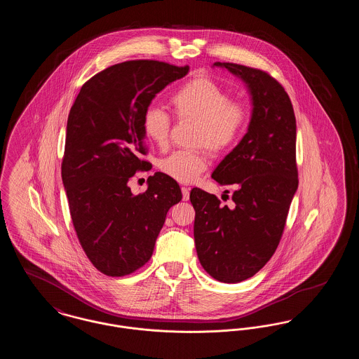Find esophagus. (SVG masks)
Returning <instances> with one entry per match:
<instances>
[{
    "mask_svg": "<svg viewBox=\"0 0 359 359\" xmlns=\"http://www.w3.org/2000/svg\"><path fill=\"white\" fill-rule=\"evenodd\" d=\"M189 191H191V188L189 187H186V186H183V187H182L183 201H188V199H189Z\"/></svg>",
    "mask_w": 359,
    "mask_h": 359,
    "instance_id": "esophagus-1",
    "label": "esophagus"
}]
</instances>
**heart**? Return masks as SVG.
<instances>
[{"instance_id":"obj_1","label":"heart","mask_w":359,"mask_h":359,"mask_svg":"<svg viewBox=\"0 0 359 359\" xmlns=\"http://www.w3.org/2000/svg\"><path fill=\"white\" fill-rule=\"evenodd\" d=\"M172 106L179 120L196 122L194 144L212 154L231 149L242 136L248 122V107L230 100V94L212 79L196 76L180 86L172 95ZM172 120L157 106H149L142 116V130L154 145L164 148L170 141ZM207 167L203 149L175 151L160 160L158 168L180 183L194 182Z\"/></svg>"}]
</instances>
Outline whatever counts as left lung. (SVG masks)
Returning a JSON list of instances; mask_svg holds the SVG:
<instances>
[{"mask_svg": "<svg viewBox=\"0 0 359 359\" xmlns=\"http://www.w3.org/2000/svg\"><path fill=\"white\" fill-rule=\"evenodd\" d=\"M241 78L252 95L248 133L212 172L222 186H236L233 205L201 188L189 194L195 208L194 238L207 273L241 283L264 268L283 236L299 186L296 118L284 87L262 69L214 63Z\"/></svg>", "mask_w": 359, "mask_h": 359, "instance_id": "obj_1", "label": "left lung"}]
</instances>
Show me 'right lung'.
Masks as SVG:
<instances>
[{
	"instance_id": "obj_1",
	"label": "right lung",
	"mask_w": 359,
	"mask_h": 359,
	"mask_svg": "<svg viewBox=\"0 0 359 359\" xmlns=\"http://www.w3.org/2000/svg\"><path fill=\"white\" fill-rule=\"evenodd\" d=\"M157 60H129L107 67L82 86L69 110L62 179L78 239L103 274L122 277L144 266L172 205L182 201L176 180L163 172L148 189L128 186L144 160L142 116L156 94L187 75Z\"/></svg>"
}]
</instances>
